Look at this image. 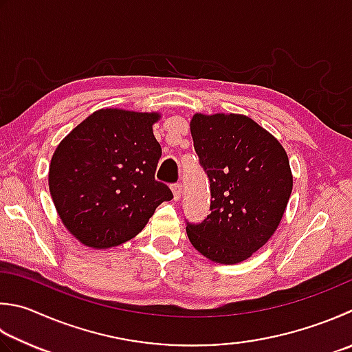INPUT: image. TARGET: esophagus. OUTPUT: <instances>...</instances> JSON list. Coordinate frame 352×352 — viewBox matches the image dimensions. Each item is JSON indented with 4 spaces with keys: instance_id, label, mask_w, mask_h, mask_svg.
Segmentation results:
<instances>
[{
    "instance_id": "esophagus-1",
    "label": "esophagus",
    "mask_w": 352,
    "mask_h": 352,
    "mask_svg": "<svg viewBox=\"0 0 352 352\" xmlns=\"http://www.w3.org/2000/svg\"><path fill=\"white\" fill-rule=\"evenodd\" d=\"M171 191H173V196H175V201H179L182 195V185L181 184H173L171 185Z\"/></svg>"
}]
</instances>
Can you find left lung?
I'll return each mask as SVG.
<instances>
[{
  "label": "left lung",
  "mask_w": 352,
  "mask_h": 352,
  "mask_svg": "<svg viewBox=\"0 0 352 352\" xmlns=\"http://www.w3.org/2000/svg\"><path fill=\"white\" fill-rule=\"evenodd\" d=\"M190 129L211 193V213L187 222L190 242L217 263L247 261L274 234L287 208L293 191L287 151L243 115L196 113Z\"/></svg>",
  "instance_id": "1"
}]
</instances>
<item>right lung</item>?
<instances>
[{"label": "right lung", "mask_w": 352, "mask_h": 352, "mask_svg": "<svg viewBox=\"0 0 352 352\" xmlns=\"http://www.w3.org/2000/svg\"><path fill=\"white\" fill-rule=\"evenodd\" d=\"M159 113L101 109L76 125L53 153L49 188L70 233L104 250L130 241L155 210L173 199L155 179L161 145Z\"/></svg>", "instance_id": "1"}]
</instances>
